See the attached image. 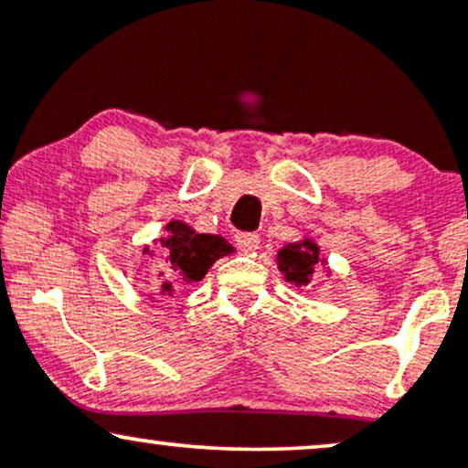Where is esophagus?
Here are the masks:
<instances>
[{
    "label": "esophagus",
    "mask_w": 468,
    "mask_h": 468,
    "mask_svg": "<svg viewBox=\"0 0 468 468\" xmlns=\"http://www.w3.org/2000/svg\"><path fill=\"white\" fill-rule=\"evenodd\" d=\"M234 240L242 251H255L260 247V236L253 232H239L234 236Z\"/></svg>",
    "instance_id": "34e87169"
}]
</instances>
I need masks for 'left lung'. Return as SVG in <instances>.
<instances>
[{
    "label": "left lung",
    "instance_id": "1",
    "mask_svg": "<svg viewBox=\"0 0 468 468\" xmlns=\"http://www.w3.org/2000/svg\"><path fill=\"white\" fill-rule=\"evenodd\" d=\"M319 261H324L319 260V247L309 239L285 245L277 253L279 271L285 274V281H290V283L298 287L311 283V277Z\"/></svg>",
    "mask_w": 468,
    "mask_h": 468
}]
</instances>
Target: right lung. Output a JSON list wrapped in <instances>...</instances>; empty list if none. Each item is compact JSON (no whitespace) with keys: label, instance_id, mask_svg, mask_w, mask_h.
Listing matches in <instances>:
<instances>
[{"label":"right lung","instance_id":"1","mask_svg":"<svg viewBox=\"0 0 468 468\" xmlns=\"http://www.w3.org/2000/svg\"><path fill=\"white\" fill-rule=\"evenodd\" d=\"M165 232H168V236L159 239L164 247L165 272L176 274L185 283L202 281L217 260L234 251L232 245L221 236L196 234V229H191V226L183 221H170L165 226ZM146 251L149 249H144V253ZM164 272H159V277ZM162 293L172 296V283H168V281L162 285Z\"/></svg>","mask_w":468,"mask_h":468}]
</instances>
